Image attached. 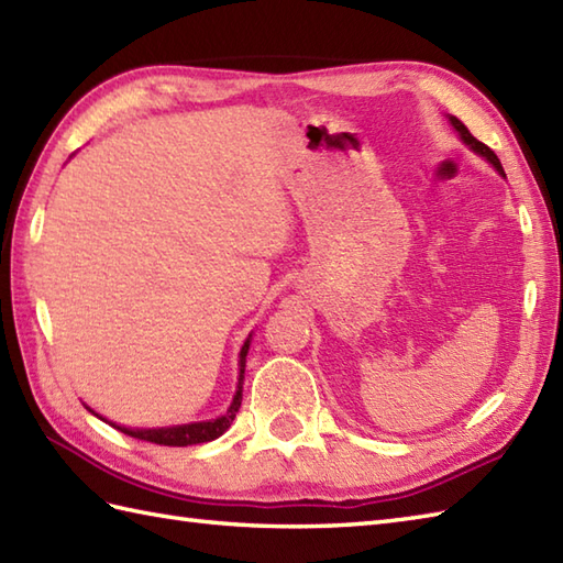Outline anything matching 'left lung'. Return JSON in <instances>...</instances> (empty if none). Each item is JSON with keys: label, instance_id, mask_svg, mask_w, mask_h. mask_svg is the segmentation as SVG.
I'll return each mask as SVG.
<instances>
[{"label": "left lung", "instance_id": "1", "mask_svg": "<svg viewBox=\"0 0 563 563\" xmlns=\"http://www.w3.org/2000/svg\"><path fill=\"white\" fill-rule=\"evenodd\" d=\"M451 124H453V128L457 130V134H460V140L462 142H465L470 148H472V152L474 154H479V156H484L486 161H489V164L498 170V173H501V176H506V173H504V166H501V161H498V156L492 152V148L489 146H486V144H482L479 140H477V136H472V132L465 128V124H462L457 118H453L451 115Z\"/></svg>", "mask_w": 563, "mask_h": 563}]
</instances>
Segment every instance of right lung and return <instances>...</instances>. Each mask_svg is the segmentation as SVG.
<instances>
[{"label": "right lung", "instance_id": "1", "mask_svg": "<svg viewBox=\"0 0 563 563\" xmlns=\"http://www.w3.org/2000/svg\"><path fill=\"white\" fill-rule=\"evenodd\" d=\"M247 349H250V336L245 340L243 349H241V376H239V390L233 395V402L227 409V415L219 417V419H211V421H197V423H183V427H166V429H128V427H118V423H112L118 431L132 435V439H140V441H148V443H156V445H173V448H183V445H197V443H207V441H214L219 435L231 427V421L235 419V411L241 407V399H243V373H245V356H247ZM93 411V409H89ZM98 417V415H96ZM103 419V417H101ZM108 421V419H103Z\"/></svg>", "mask_w": 563, "mask_h": 563}]
</instances>
